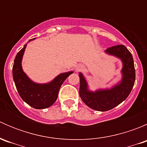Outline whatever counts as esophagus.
Masks as SVG:
<instances>
[{
	"mask_svg": "<svg viewBox=\"0 0 147 147\" xmlns=\"http://www.w3.org/2000/svg\"><path fill=\"white\" fill-rule=\"evenodd\" d=\"M83 68H84V67H83V65H78L76 66V67H75V71H76V72H79V71L82 70Z\"/></svg>",
	"mask_w": 147,
	"mask_h": 147,
	"instance_id": "1",
	"label": "esophagus"
}]
</instances>
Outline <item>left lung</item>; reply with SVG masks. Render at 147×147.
Listing matches in <instances>:
<instances>
[{"mask_svg": "<svg viewBox=\"0 0 147 147\" xmlns=\"http://www.w3.org/2000/svg\"><path fill=\"white\" fill-rule=\"evenodd\" d=\"M105 52L121 60L122 63L121 81L109 89H99L93 92L89 90L88 84L82 73L79 74V94L81 99L89 107L100 112L110 110L125 100L135 82L134 60L131 53L125 46H113Z\"/></svg>", "mask_w": 147, "mask_h": 147, "instance_id": "1", "label": "left lung"}]
</instances>
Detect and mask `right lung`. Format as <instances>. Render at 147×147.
I'll list each match as a JSON object with an SVG mask.
<instances>
[{
  "label": "right lung",
  "instance_id": "1",
  "mask_svg": "<svg viewBox=\"0 0 147 147\" xmlns=\"http://www.w3.org/2000/svg\"><path fill=\"white\" fill-rule=\"evenodd\" d=\"M35 39L30 40L28 42ZM27 45L26 44L16 56L13 67V80L23 101L35 109H45L52 106L57 100L62 84L69 75L73 73V71L60 74L51 82L45 84L34 82L22 67V60Z\"/></svg>",
  "mask_w": 147,
  "mask_h": 147
}]
</instances>
